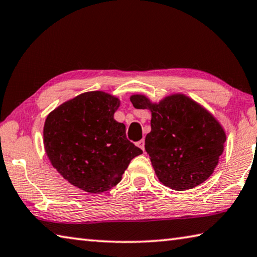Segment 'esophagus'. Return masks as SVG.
Masks as SVG:
<instances>
[{"label": "esophagus", "instance_id": "esophagus-1", "mask_svg": "<svg viewBox=\"0 0 257 257\" xmlns=\"http://www.w3.org/2000/svg\"><path fill=\"white\" fill-rule=\"evenodd\" d=\"M137 146L141 149H143V151H145V141H144V139H142V141H139L137 143Z\"/></svg>", "mask_w": 257, "mask_h": 257}]
</instances>
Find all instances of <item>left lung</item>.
Wrapping results in <instances>:
<instances>
[{
	"label": "left lung",
	"mask_w": 257,
	"mask_h": 257,
	"mask_svg": "<svg viewBox=\"0 0 257 257\" xmlns=\"http://www.w3.org/2000/svg\"><path fill=\"white\" fill-rule=\"evenodd\" d=\"M130 101L136 109L152 112L145 149L163 184L184 191L209 179L226 142L223 128L209 111L184 94H172L158 103L135 94Z\"/></svg>",
	"instance_id": "8db88e82"
}]
</instances>
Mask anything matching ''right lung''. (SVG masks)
<instances>
[{
  "instance_id": "1",
  "label": "right lung",
  "mask_w": 257,
  "mask_h": 257,
  "mask_svg": "<svg viewBox=\"0 0 257 257\" xmlns=\"http://www.w3.org/2000/svg\"><path fill=\"white\" fill-rule=\"evenodd\" d=\"M120 101L102 91L86 92L60 104L44 125L47 156L58 173L76 188L101 193L121 181L141 148L129 142L125 125L113 114Z\"/></svg>"
}]
</instances>
